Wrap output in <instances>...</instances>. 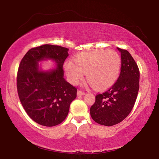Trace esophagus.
<instances>
[{
    "label": "esophagus",
    "mask_w": 159,
    "mask_h": 159,
    "mask_svg": "<svg viewBox=\"0 0 159 159\" xmlns=\"http://www.w3.org/2000/svg\"><path fill=\"white\" fill-rule=\"evenodd\" d=\"M85 95V93L84 92H82V91L79 90L77 92V95L78 96H83V95Z\"/></svg>",
    "instance_id": "1"
}]
</instances>
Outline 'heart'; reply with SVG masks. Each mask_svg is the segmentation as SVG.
I'll return each instance as SVG.
<instances>
[{"label": "heart", "mask_w": 159, "mask_h": 159, "mask_svg": "<svg viewBox=\"0 0 159 159\" xmlns=\"http://www.w3.org/2000/svg\"><path fill=\"white\" fill-rule=\"evenodd\" d=\"M68 61L64 70L70 83L77 85L87 74V80L96 90H105L114 84L119 76L121 60L113 50H95L83 53Z\"/></svg>", "instance_id": "1"}]
</instances>
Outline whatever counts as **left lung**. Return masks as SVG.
Here are the masks:
<instances>
[{"label":"left lung","instance_id":"1","mask_svg":"<svg viewBox=\"0 0 159 159\" xmlns=\"http://www.w3.org/2000/svg\"><path fill=\"white\" fill-rule=\"evenodd\" d=\"M117 49L121 57L120 76L111 88L96 95L90 109L93 119L102 125L111 126L124 120L133 109L138 94V66L128 51Z\"/></svg>","mask_w":159,"mask_h":159}]
</instances>
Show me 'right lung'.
Instances as JSON below:
<instances>
[{
	"instance_id": "1",
	"label": "right lung",
	"mask_w": 159,
	"mask_h": 159,
	"mask_svg": "<svg viewBox=\"0 0 159 159\" xmlns=\"http://www.w3.org/2000/svg\"><path fill=\"white\" fill-rule=\"evenodd\" d=\"M68 51L59 45H43L29 50L19 66V98L29 116L41 125L52 127L61 123L76 98L77 89L64 78L63 64ZM47 60L56 64L43 70L38 62Z\"/></svg>"
}]
</instances>
